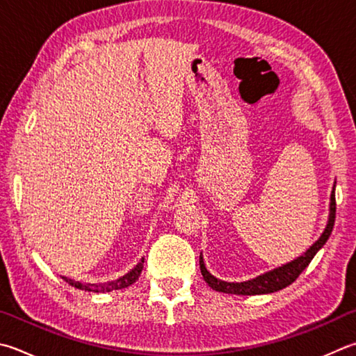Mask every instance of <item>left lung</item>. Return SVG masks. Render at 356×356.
<instances>
[{
    "label": "left lung",
    "instance_id": "1",
    "mask_svg": "<svg viewBox=\"0 0 356 356\" xmlns=\"http://www.w3.org/2000/svg\"><path fill=\"white\" fill-rule=\"evenodd\" d=\"M336 186V182H334ZM334 186L332 191V200H330V216H328V224L324 230V234L321 235V238L316 241L312 248H309L305 254L300 255L299 258H296L294 261H291L285 266L277 268L270 273H266L263 275H258L257 279H252L248 282H241V283H229V282H222L218 280L216 277H213L209 270L205 269V264L202 257H199V266H200V273H202L204 280L209 283V286L213 288L215 291H219V293H227V294H238V296H255V294H269V293H275V291H280L283 288H286L291 285L297 277L302 274V270L305 269L309 261L313 260L314 255L318 254V250L324 245L330 236L333 225H334V218H336V199H334Z\"/></svg>",
    "mask_w": 356,
    "mask_h": 356
}]
</instances>
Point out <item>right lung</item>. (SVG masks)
Returning a JSON list of instances; mask_svg holds the SVG:
<instances>
[{"label":"right lung","mask_w":356,"mask_h":356,"mask_svg":"<svg viewBox=\"0 0 356 356\" xmlns=\"http://www.w3.org/2000/svg\"><path fill=\"white\" fill-rule=\"evenodd\" d=\"M143 263H145V260H143V258H141V261L131 270V273H127L126 275H122L121 279L115 280V282L104 283V285H82V283L74 282V280H71V279H67V277H63V280H65L68 285L74 286L77 289L92 291V293H108V291H113V289L127 288V286H131L132 283L137 282L140 274H141V270H143Z\"/></svg>","instance_id":"add662e5"}]
</instances>
